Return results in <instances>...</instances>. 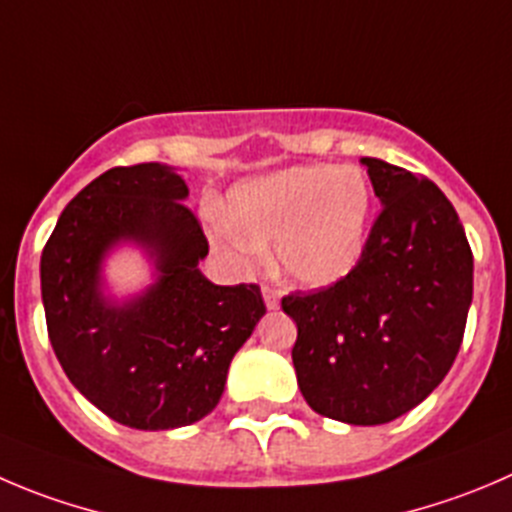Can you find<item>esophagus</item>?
<instances>
[{
	"label": "esophagus",
	"instance_id": "obj_1",
	"mask_svg": "<svg viewBox=\"0 0 512 512\" xmlns=\"http://www.w3.org/2000/svg\"><path fill=\"white\" fill-rule=\"evenodd\" d=\"M279 299H281L279 289H274V286L266 284V286H264V301H266V306H269V309H279Z\"/></svg>",
	"mask_w": 512,
	"mask_h": 512
}]
</instances>
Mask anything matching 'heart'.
<instances>
[{
  "label": "heart",
  "mask_w": 512,
  "mask_h": 512,
  "mask_svg": "<svg viewBox=\"0 0 512 512\" xmlns=\"http://www.w3.org/2000/svg\"><path fill=\"white\" fill-rule=\"evenodd\" d=\"M372 206V186L359 168L296 165L238 186L231 218H216L211 238L238 264L261 259L264 243L274 241L286 276L321 289L347 279L362 261Z\"/></svg>",
  "instance_id": "1"
}]
</instances>
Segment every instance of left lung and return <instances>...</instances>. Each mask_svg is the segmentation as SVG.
<instances>
[{
	"mask_svg": "<svg viewBox=\"0 0 512 512\" xmlns=\"http://www.w3.org/2000/svg\"><path fill=\"white\" fill-rule=\"evenodd\" d=\"M382 211L362 261L332 286L291 291V359L314 412L384 425L417 407L460 352L472 301V251L457 211L427 178L364 158Z\"/></svg>",
	"mask_w": 512,
	"mask_h": 512,
	"instance_id": "obj_1",
	"label": "left lung"
}]
</instances>
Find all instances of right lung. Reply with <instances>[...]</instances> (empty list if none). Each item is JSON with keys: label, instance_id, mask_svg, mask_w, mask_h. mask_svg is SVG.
I'll use <instances>...</instances> for the list:
<instances>
[{"label": "right lung", "instance_id": "right-lung-1", "mask_svg": "<svg viewBox=\"0 0 512 512\" xmlns=\"http://www.w3.org/2000/svg\"><path fill=\"white\" fill-rule=\"evenodd\" d=\"M186 180L160 163L118 165L65 206L40 261L50 344L70 382L110 420L173 430L203 420L228 364L266 314L259 284L216 286L198 271L208 238L183 203ZM123 237L159 259V284L110 307L99 261Z\"/></svg>", "mask_w": 512, "mask_h": 512}]
</instances>
